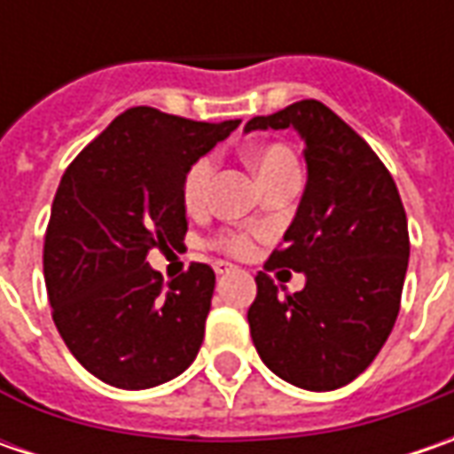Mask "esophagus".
I'll list each match as a JSON object with an SVG mask.
<instances>
[{
    "label": "esophagus",
    "mask_w": 454,
    "mask_h": 454,
    "mask_svg": "<svg viewBox=\"0 0 454 454\" xmlns=\"http://www.w3.org/2000/svg\"><path fill=\"white\" fill-rule=\"evenodd\" d=\"M232 270H235V268H232L230 262H215V272H217V275H227V272Z\"/></svg>",
    "instance_id": "1"
}]
</instances>
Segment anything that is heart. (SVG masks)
Here are the masks:
<instances>
[{
    "instance_id": "obj_1",
    "label": "heart",
    "mask_w": 454,
    "mask_h": 454,
    "mask_svg": "<svg viewBox=\"0 0 454 454\" xmlns=\"http://www.w3.org/2000/svg\"><path fill=\"white\" fill-rule=\"evenodd\" d=\"M250 164L257 171L260 182L272 176V174H278V171H286V168L298 166L295 159H293V153L288 149H283V146H260V149H254L250 153ZM212 171H215V161L209 156H201V159H197L194 164L186 168L182 184V197L189 209H197V207L204 204L207 192H209V182H212ZM219 245L232 254H245L250 250V239L245 235H224Z\"/></svg>"
}]
</instances>
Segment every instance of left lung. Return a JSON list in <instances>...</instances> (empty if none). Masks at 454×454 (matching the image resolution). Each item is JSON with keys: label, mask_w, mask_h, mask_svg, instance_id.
<instances>
[{"label": "left lung", "mask_w": 454, "mask_h": 454, "mask_svg": "<svg viewBox=\"0 0 454 454\" xmlns=\"http://www.w3.org/2000/svg\"><path fill=\"white\" fill-rule=\"evenodd\" d=\"M293 129L303 138V200L268 270L303 272L298 293L257 272L247 310L257 354L272 374L308 392L354 381L392 333L410 262L407 215L372 146L321 100H298L247 121L245 133Z\"/></svg>", "instance_id": "left-lung-1"}]
</instances>
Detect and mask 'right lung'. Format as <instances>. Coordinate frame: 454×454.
<instances>
[{
  "label": "right lung",
  "instance_id": "1",
  "mask_svg": "<svg viewBox=\"0 0 454 454\" xmlns=\"http://www.w3.org/2000/svg\"><path fill=\"white\" fill-rule=\"evenodd\" d=\"M237 126L129 108L62 174L44 286L65 346L100 381L151 389L200 354L215 270L194 262L164 286L146 254L182 245L184 174Z\"/></svg>",
  "mask_w": 454,
  "mask_h": 454
}]
</instances>
